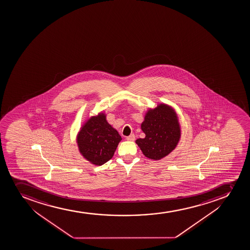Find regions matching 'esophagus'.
Here are the masks:
<instances>
[{
  "mask_svg": "<svg viewBox=\"0 0 250 250\" xmlns=\"http://www.w3.org/2000/svg\"><path fill=\"white\" fill-rule=\"evenodd\" d=\"M128 141H134L135 140V135L134 134H130L129 136L126 137Z\"/></svg>",
  "mask_w": 250,
  "mask_h": 250,
  "instance_id": "esophagus-1",
  "label": "esophagus"
}]
</instances>
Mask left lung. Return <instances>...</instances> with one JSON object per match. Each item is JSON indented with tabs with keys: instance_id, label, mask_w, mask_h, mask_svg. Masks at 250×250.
<instances>
[{
	"instance_id": "left-lung-1",
	"label": "left lung",
	"mask_w": 250,
	"mask_h": 250,
	"mask_svg": "<svg viewBox=\"0 0 250 250\" xmlns=\"http://www.w3.org/2000/svg\"><path fill=\"white\" fill-rule=\"evenodd\" d=\"M144 139L136 140L147 158L160 160L170 153L180 139V127L173 109L161 104L146 113L142 124Z\"/></svg>"
}]
</instances>
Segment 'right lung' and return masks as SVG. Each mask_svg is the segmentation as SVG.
<instances>
[{"instance_id":"1","label":"right lung","mask_w":250,"mask_h":250,"mask_svg":"<svg viewBox=\"0 0 250 250\" xmlns=\"http://www.w3.org/2000/svg\"><path fill=\"white\" fill-rule=\"evenodd\" d=\"M121 140L118 132L102 114L89 119L77 137L81 153L96 166H102L112 158Z\"/></svg>"}]
</instances>
